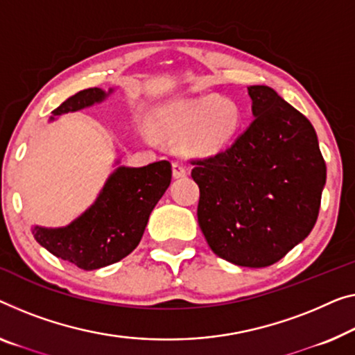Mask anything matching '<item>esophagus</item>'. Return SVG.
<instances>
[{
	"instance_id": "1",
	"label": "esophagus",
	"mask_w": 355,
	"mask_h": 355,
	"mask_svg": "<svg viewBox=\"0 0 355 355\" xmlns=\"http://www.w3.org/2000/svg\"><path fill=\"white\" fill-rule=\"evenodd\" d=\"M172 173H173V177H175V178H182V177L187 175V167H184L183 164H180V162H173L172 164Z\"/></svg>"
}]
</instances>
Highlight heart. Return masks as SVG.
Instances as JSON below:
<instances>
[{
    "label": "heart",
    "mask_w": 355,
    "mask_h": 355,
    "mask_svg": "<svg viewBox=\"0 0 355 355\" xmlns=\"http://www.w3.org/2000/svg\"><path fill=\"white\" fill-rule=\"evenodd\" d=\"M157 127L171 139L184 137L183 150L188 155L209 156L223 150L239 134L244 113L239 105L218 95L168 102L157 111ZM145 134L155 140V132L146 127Z\"/></svg>",
    "instance_id": "obj_1"
}]
</instances>
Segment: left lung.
I'll use <instances>...</instances> for the list:
<instances>
[{
	"label": "left lung",
	"mask_w": 355,
	"mask_h": 355,
	"mask_svg": "<svg viewBox=\"0 0 355 355\" xmlns=\"http://www.w3.org/2000/svg\"><path fill=\"white\" fill-rule=\"evenodd\" d=\"M255 119L234 144L191 161L198 221L223 260L264 268L313 231L327 167L308 118L274 89L250 86Z\"/></svg>",
	"instance_id": "obj_1"
}]
</instances>
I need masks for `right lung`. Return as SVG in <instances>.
<instances>
[{"label":"right lung","instance_id":"right-lung-1","mask_svg":"<svg viewBox=\"0 0 355 355\" xmlns=\"http://www.w3.org/2000/svg\"><path fill=\"white\" fill-rule=\"evenodd\" d=\"M113 92L98 87L84 89L71 95L55 116L102 103ZM119 161H116L118 166ZM172 180L168 161H157L145 167L118 166L100 189L97 199L87 210L62 228L33 226L36 242L52 255L76 264L84 271H92L118 263L139 245L148 218L166 193Z\"/></svg>","mask_w":355,"mask_h":355}]
</instances>
